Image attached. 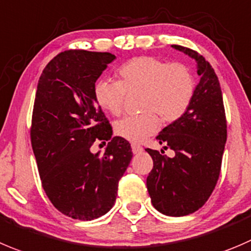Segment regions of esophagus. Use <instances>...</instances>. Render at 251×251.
I'll list each match as a JSON object with an SVG mask.
<instances>
[{
    "label": "esophagus",
    "instance_id": "34e87169",
    "mask_svg": "<svg viewBox=\"0 0 251 251\" xmlns=\"http://www.w3.org/2000/svg\"><path fill=\"white\" fill-rule=\"evenodd\" d=\"M132 151L133 154H139L143 151V148L138 144H132Z\"/></svg>",
    "mask_w": 251,
    "mask_h": 251
}]
</instances>
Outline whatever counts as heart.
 <instances>
[{
  "label": "heart",
  "instance_id": "heart-1",
  "mask_svg": "<svg viewBox=\"0 0 251 251\" xmlns=\"http://www.w3.org/2000/svg\"><path fill=\"white\" fill-rule=\"evenodd\" d=\"M117 81L101 78L94 86L95 101L103 111L117 116L123 109L126 92L142 91L140 111L114 123L117 135L142 142L154 134L163 123H173L187 112L195 96L192 73L182 64H170L154 56H139L127 61L117 71Z\"/></svg>",
  "mask_w": 251,
  "mask_h": 251
}]
</instances>
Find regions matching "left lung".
<instances>
[{
    "instance_id": "obj_1",
    "label": "left lung",
    "mask_w": 251,
    "mask_h": 251,
    "mask_svg": "<svg viewBox=\"0 0 251 251\" xmlns=\"http://www.w3.org/2000/svg\"><path fill=\"white\" fill-rule=\"evenodd\" d=\"M171 47L196 61L201 78L187 112L156 137L160 144H165L164 149L175 151V156H166L164 150L147 149L154 161L147 187L160 213L181 217L201 208L216 187L226 142V121L213 68L195 50Z\"/></svg>"
}]
</instances>
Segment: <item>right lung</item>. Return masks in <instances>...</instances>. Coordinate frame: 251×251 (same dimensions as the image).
Wrapping results in <instances>:
<instances>
[{
    "label": "right lung",
    "mask_w": 251,
    "mask_h": 251,
    "mask_svg": "<svg viewBox=\"0 0 251 251\" xmlns=\"http://www.w3.org/2000/svg\"><path fill=\"white\" fill-rule=\"evenodd\" d=\"M111 52L68 50L40 75L32 117L33 152L43 188L58 211L80 221L106 214L116 202L118 182L133 152L129 142L112 137L111 124L95 101L94 86ZM109 142L102 155L96 139Z\"/></svg>",
    "instance_id": "obj_1"
}]
</instances>
